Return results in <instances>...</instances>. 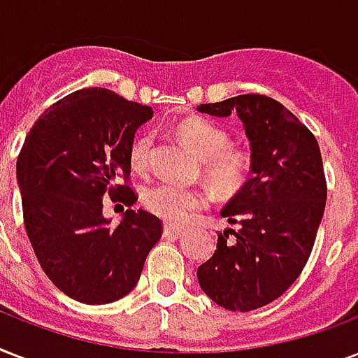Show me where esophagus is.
I'll return each mask as SVG.
<instances>
[{"label":"esophagus","instance_id":"obj_1","mask_svg":"<svg viewBox=\"0 0 358 358\" xmlns=\"http://www.w3.org/2000/svg\"><path fill=\"white\" fill-rule=\"evenodd\" d=\"M184 232V229L182 227H176V224H165L163 227V236L165 238H174V236H180Z\"/></svg>","mask_w":358,"mask_h":358}]
</instances>
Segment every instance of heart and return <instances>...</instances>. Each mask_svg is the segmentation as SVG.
Segmentation results:
<instances>
[{
	"label": "heart",
	"instance_id": "b5f03b06",
	"mask_svg": "<svg viewBox=\"0 0 358 358\" xmlns=\"http://www.w3.org/2000/svg\"><path fill=\"white\" fill-rule=\"evenodd\" d=\"M180 141L195 154L202 163L204 176L219 193H236L245 184L249 174L250 157L243 148L232 146V137L223 126L204 119L184 120L176 128ZM150 134L135 135L129 143V165L137 173L150 167L152 157ZM143 204L156 217L169 223H182L191 213L206 204V196L199 189L157 182L143 191Z\"/></svg>",
	"mask_w": 358,
	"mask_h": 358
}]
</instances>
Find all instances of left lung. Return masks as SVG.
Masks as SVG:
<instances>
[{"label": "left lung", "mask_w": 358, "mask_h": 358, "mask_svg": "<svg viewBox=\"0 0 358 358\" xmlns=\"http://www.w3.org/2000/svg\"><path fill=\"white\" fill-rule=\"evenodd\" d=\"M213 117L238 115L250 141V178L221 212L236 229L196 269L202 292L227 310L249 312L278 299L308 262L327 201L320 145L282 103L239 94L201 103Z\"/></svg>", "instance_id": "left-lung-1"}]
</instances>
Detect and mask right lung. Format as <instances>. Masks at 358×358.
<instances>
[{"label":"right lung","instance_id":"obj_1","mask_svg":"<svg viewBox=\"0 0 358 358\" xmlns=\"http://www.w3.org/2000/svg\"><path fill=\"white\" fill-rule=\"evenodd\" d=\"M152 113L108 89H81L48 108L20 150L16 176L36 260L63 294L85 305L128 295L162 238V221L150 212L126 210L117 227L102 215L106 195L137 202L128 148Z\"/></svg>","mask_w":358,"mask_h":358}]
</instances>
